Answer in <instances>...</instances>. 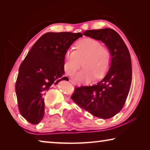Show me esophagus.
Instances as JSON below:
<instances>
[{
	"mask_svg": "<svg viewBox=\"0 0 150 150\" xmlns=\"http://www.w3.org/2000/svg\"><path fill=\"white\" fill-rule=\"evenodd\" d=\"M70 82H71V83L73 85H77V83H76L75 82V81H71V80H70Z\"/></svg>",
	"mask_w": 150,
	"mask_h": 150,
	"instance_id": "1",
	"label": "esophagus"
}]
</instances>
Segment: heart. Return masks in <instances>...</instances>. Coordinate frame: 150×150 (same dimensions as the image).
Masks as SVG:
<instances>
[{
	"label": "heart",
	"mask_w": 150,
	"mask_h": 150,
	"mask_svg": "<svg viewBox=\"0 0 150 150\" xmlns=\"http://www.w3.org/2000/svg\"><path fill=\"white\" fill-rule=\"evenodd\" d=\"M75 49L65 53L64 69L68 75H73L80 69L83 62L85 68L75 76L76 81L89 83L95 76L100 78L107 71L111 62L110 52L98 40H81L76 43Z\"/></svg>",
	"instance_id": "obj_1"
}]
</instances>
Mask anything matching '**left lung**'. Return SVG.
Instances as JSON below:
<instances>
[{
  "label": "left lung",
  "mask_w": 150,
  "mask_h": 150,
  "mask_svg": "<svg viewBox=\"0 0 150 150\" xmlns=\"http://www.w3.org/2000/svg\"><path fill=\"white\" fill-rule=\"evenodd\" d=\"M84 35L105 43L110 52L111 63L103 79L92 86L75 87L71 98L93 116L110 118L123 108L130 89V52L120 35L111 28L87 30Z\"/></svg>",
  "instance_id": "1"
}]
</instances>
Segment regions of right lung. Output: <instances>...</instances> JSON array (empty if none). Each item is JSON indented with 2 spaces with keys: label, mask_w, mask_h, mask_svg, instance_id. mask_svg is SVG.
<instances>
[{
  "label": "right lung",
  "mask_w": 150,
  "mask_h": 150,
  "mask_svg": "<svg viewBox=\"0 0 150 150\" xmlns=\"http://www.w3.org/2000/svg\"><path fill=\"white\" fill-rule=\"evenodd\" d=\"M82 36L79 32L45 33L20 64L15 91L20 115L28 122L37 124L42 120L45 92L67 78L63 77L65 53Z\"/></svg>",
  "instance_id": "1"
}]
</instances>
